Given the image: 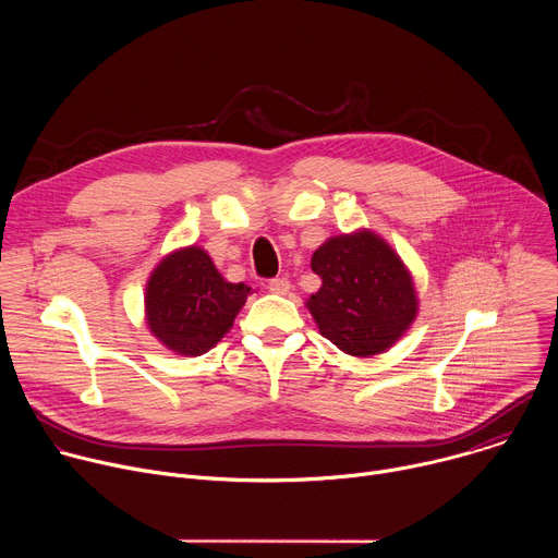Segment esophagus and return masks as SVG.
Here are the masks:
<instances>
[{"label": "esophagus", "mask_w": 558, "mask_h": 558, "mask_svg": "<svg viewBox=\"0 0 558 558\" xmlns=\"http://www.w3.org/2000/svg\"><path fill=\"white\" fill-rule=\"evenodd\" d=\"M267 289H269L271 293H276V295H284V293L291 291V282H289L287 278H274Z\"/></svg>", "instance_id": "34e87169"}]
</instances>
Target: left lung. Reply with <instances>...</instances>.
Segmentation results:
<instances>
[{"label": "left lung", "mask_w": 558, "mask_h": 558, "mask_svg": "<svg viewBox=\"0 0 558 558\" xmlns=\"http://www.w3.org/2000/svg\"><path fill=\"white\" fill-rule=\"evenodd\" d=\"M323 287L306 300L317 331L353 357L386 353L420 313L415 280L402 256L373 229L331 235L311 256Z\"/></svg>", "instance_id": "8db88e82"}]
</instances>
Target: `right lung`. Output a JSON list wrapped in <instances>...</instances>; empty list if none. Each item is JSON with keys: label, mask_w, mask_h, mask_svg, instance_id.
I'll use <instances>...</instances> for the list:
<instances>
[{"label": "right lung", "mask_w": 558, "mask_h": 558, "mask_svg": "<svg viewBox=\"0 0 558 558\" xmlns=\"http://www.w3.org/2000/svg\"><path fill=\"white\" fill-rule=\"evenodd\" d=\"M252 287L229 282L198 245L166 254L145 282V325L168 351L196 357L233 327Z\"/></svg>", "instance_id": "right-lung-1"}]
</instances>
